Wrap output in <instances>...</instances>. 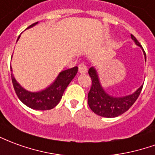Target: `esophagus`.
Masks as SVG:
<instances>
[{"label":"esophagus","mask_w":155,"mask_h":155,"mask_svg":"<svg viewBox=\"0 0 155 155\" xmlns=\"http://www.w3.org/2000/svg\"><path fill=\"white\" fill-rule=\"evenodd\" d=\"M79 72L81 74H86L87 73V67L84 64H81L79 65Z\"/></svg>","instance_id":"esophagus-1"}]
</instances>
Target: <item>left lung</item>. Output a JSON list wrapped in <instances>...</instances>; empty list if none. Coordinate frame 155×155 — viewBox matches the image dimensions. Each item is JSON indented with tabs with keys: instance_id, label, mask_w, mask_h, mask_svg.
I'll return each instance as SVG.
<instances>
[{
	"instance_id": "8db88e82",
	"label": "left lung",
	"mask_w": 155,
	"mask_h": 155,
	"mask_svg": "<svg viewBox=\"0 0 155 155\" xmlns=\"http://www.w3.org/2000/svg\"><path fill=\"white\" fill-rule=\"evenodd\" d=\"M131 38L137 46L142 48L141 44L134 35L131 34ZM143 54L146 61L145 52H143ZM88 73L92 81V85L88 93V105L92 111L101 117L111 118L122 115L134 105L143 88L142 85L135 92L125 96H111L102 87L95 67H91Z\"/></svg>"
}]
</instances>
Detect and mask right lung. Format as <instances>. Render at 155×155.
<instances>
[{"label": "right lung", "mask_w": 155, "mask_h": 155, "mask_svg": "<svg viewBox=\"0 0 155 155\" xmlns=\"http://www.w3.org/2000/svg\"><path fill=\"white\" fill-rule=\"evenodd\" d=\"M38 23V21L30 25L27 29L32 28ZM19 38L20 36L18 37L17 40L19 39ZM11 71H12V68H11ZM77 72V66L69 69V70H63L48 87L43 91H36V92L27 91L16 81L12 73L11 74V75H12V81L13 84L14 90L21 102L25 104L27 107L34 110L45 111V110L53 109L59 104L62 98L64 91H65L67 86L76 75Z\"/></svg>", "instance_id": "obj_1"}]
</instances>
